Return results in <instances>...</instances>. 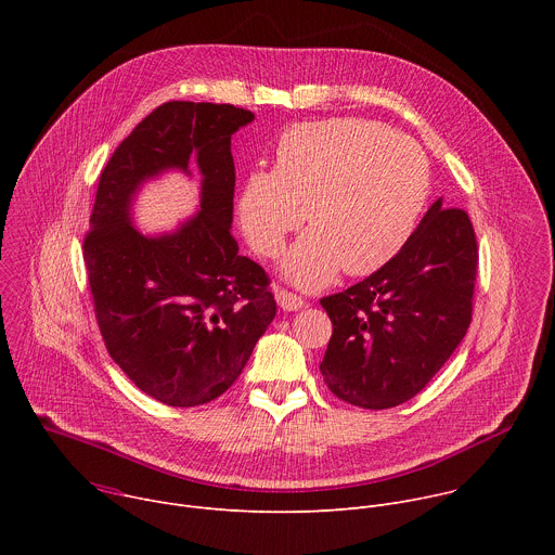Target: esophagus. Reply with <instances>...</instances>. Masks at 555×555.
<instances>
[{"label": "esophagus", "instance_id": "esophagus-1", "mask_svg": "<svg viewBox=\"0 0 555 555\" xmlns=\"http://www.w3.org/2000/svg\"><path fill=\"white\" fill-rule=\"evenodd\" d=\"M274 296L283 311H298L305 305V300L300 296H296L294 292H287V289H276Z\"/></svg>", "mask_w": 555, "mask_h": 555}]
</instances>
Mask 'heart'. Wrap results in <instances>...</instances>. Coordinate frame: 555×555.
<instances>
[{"instance_id":"obj_1","label":"heart","mask_w":555,"mask_h":555,"mask_svg":"<svg viewBox=\"0 0 555 555\" xmlns=\"http://www.w3.org/2000/svg\"><path fill=\"white\" fill-rule=\"evenodd\" d=\"M430 197V165L409 135L366 118H327L287 127L274 171H253L240 195V221L255 250L276 257L302 219L283 274L319 289L340 268L364 276L386 266L415 232Z\"/></svg>"}]
</instances>
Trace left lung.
I'll return each instance as SVG.
<instances>
[{
  "mask_svg": "<svg viewBox=\"0 0 555 555\" xmlns=\"http://www.w3.org/2000/svg\"><path fill=\"white\" fill-rule=\"evenodd\" d=\"M477 266L467 212L437 199L386 266L325 296L334 332L321 373L336 398L369 411L415 398L469 327Z\"/></svg>",
  "mask_w": 555,
  "mask_h": 555,
  "instance_id": "8db88e82",
  "label": "left lung"
}]
</instances>
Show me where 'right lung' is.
Returning a JSON list of instances; mask_svg holds the SVG:
<instances>
[{
	"label": "right lung",
	"instance_id": "right-lung-1",
	"mask_svg": "<svg viewBox=\"0 0 555 555\" xmlns=\"http://www.w3.org/2000/svg\"><path fill=\"white\" fill-rule=\"evenodd\" d=\"M255 114L171 101L153 109L105 165L83 242L96 321L112 360L167 406L208 404L242 375L276 315L266 270L240 255L232 228L230 138ZM203 173L201 210L178 231L140 235L130 199L151 177Z\"/></svg>",
	"mask_w": 555,
	"mask_h": 555
}]
</instances>
